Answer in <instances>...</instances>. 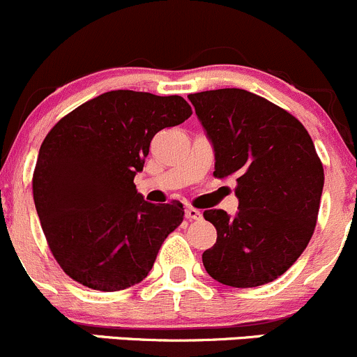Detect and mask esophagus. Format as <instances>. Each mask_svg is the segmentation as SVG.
Wrapping results in <instances>:
<instances>
[{"instance_id": "esophagus-1", "label": "esophagus", "mask_w": 357, "mask_h": 357, "mask_svg": "<svg viewBox=\"0 0 357 357\" xmlns=\"http://www.w3.org/2000/svg\"><path fill=\"white\" fill-rule=\"evenodd\" d=\"M201 216H203V213H201L199 209L192 208V206H187L185 208V218L187 220H199Z\"/></svg>"}]
</instances>
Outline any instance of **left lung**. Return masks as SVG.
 I'll return each mask as SVG.
<instances>
[{"instance_id": "obj_1", "label": "left lung", "mask_w": 357, "mask_h": 357, "mask_svg": "<svg viewBox=\"0 0 357 357\" xmlns=\"http://www.w3.org/2000/svg\"><path fill=\"white\" fill-rule=\"evenodd\" d=\"M215 149L218 178L234 177L238 211L206 209L216 242L203 252L223 285L258 287L277 280L303 255L318 220L323 165L304 125L244 89L189 94Z\"/></svg>"}]
</instances>
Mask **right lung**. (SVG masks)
Listing matches in <instances>:
<instances>
[{"label": "right lung", "instance_id": "1", "mask_svg": "<svg viewBox=\"0 0 357 357\" xmlns=\"http://www.w3.org/2000/svg\"><path fill=\"white\" fill-rule=\"evenodd\" d=\"M190 115L182 96L109 91L47 132L32 192L47 245L70 278L115 292L148 277L183 206L148 203L134 177L154 135Z\"/></svg>", "mask_w": 357, "mask_h": 357}]
</instances>
